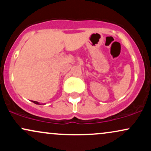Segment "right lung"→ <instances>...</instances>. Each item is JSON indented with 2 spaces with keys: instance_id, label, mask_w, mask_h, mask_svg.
I'll use <instances>...</instances> for the list:
<instances>
[{
  "instance_id": "obj_1",
  "label": "right lung",
  "mask_w": 151,
  "mask_h": 151,
  "mask_svg": "<svg viewBox=\"0 0 151 151\" xmlns=\"http://www.w3.org/2000/svg\"><path fill=\"white\" fill-rule=\"evenodd\" d=\"M32 102H33V103H35V104H40V103H38L37 101H32Z\"/></svg>"
}]
</instances>
